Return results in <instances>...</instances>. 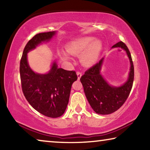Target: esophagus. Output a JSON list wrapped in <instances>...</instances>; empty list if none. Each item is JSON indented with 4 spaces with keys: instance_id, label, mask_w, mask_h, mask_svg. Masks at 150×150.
<instances>
[{
    "instance_id": "34e87169",
    "label": "esophagus",
    "mask_w": 150,
    "mask_h": 150,
    "mask_svg": "<svg viewBox=\"0 0 150 150\" xmlns=\"http://www.w3.org/2000/svg\"><path fill=\"white\" fill-rule=\"evenodd\" d=\"M77 77H78V79L79 80L80 78L81 77V76H82V73H81V72H80V71H77Z\"/></svg>"
}]
</instances>
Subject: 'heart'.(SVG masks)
Masks as SVG:
<instances>
[{
  "label": "heart",
  "mask_w": 150,
  "mask_h": 150,
  "mask_svg": "<svg viewBox=\"0 0 150 150\" xmlns=\"http://www.w3.org/2000/svg\"><path fill=\"white\" fill-rule=\"evenodd\" d=\"M93 37H83L73 41L67 47V52L71 55H80L81 54V62L85 65H93L97 61L102 44L99 40H94ZM63 57L67 58L65 54Z\"/></svg>",
  "instance_id": "b5f03b06"
}]
</instances>
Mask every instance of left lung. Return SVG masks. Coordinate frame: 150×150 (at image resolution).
I'll return each mask as SVG.
<instances>
[{
    "label": "left lung",
    "mask_w": 150,
    "mask_h": 150,
    "mask_svg": "<svg viewBox=\"0 0 150 150\" xmlns=\"http://www.w3.org/2000/svg\"><path fill=\"white\" fill-rule=\"evenodd\" d=\"M112 47L122 48L130 59L129 77L123 85L118 87H112L104 79L100 72L104 58L86 71L80 79L88 103L93 110L99 115H109L120 108L128 98L133 85L134 69L128 47L120 41Z\"/></svg>",
    "instance_id": "left-lung-1"
}]
</instances>
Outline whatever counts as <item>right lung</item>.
I'll use <instances>...</instances> for the list:
<instances>
[{"label":"right lung","instance_id":"1","mask_svg":"<svg viewBox=\"0 0 150 150\" xmlns=\"http://www.w3.org/2000/svg\"><path fill=\"white\" fill-rule=\"evenodd\" d=\"M55 33L54 31L35 35L25 46L20 63V79L24 96L35 110L50 118L59 117L65 112L72 84L77 79V75L75 71L58 68L55 62L48 73H35L28 65L27 54L42 42L50 41Z\"/></svg>","mask_w":150,"mask_h":150}]
</instances>
